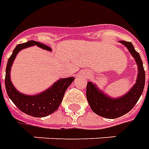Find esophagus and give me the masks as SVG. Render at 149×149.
Listing matches in <instances>:
<instances>
[{
    "label": "esophagus",
    "mask_w": 149,
    "mask_h": 149,
    "mask_svg": "<svg viewBox=\"0 0 149 149\" xmlns=\"http://www.w3.org/2000/svg\"><path fill=\"white\" fill-rule=\"evenodd\" d=\"M84 75H85L84 74V72H82V76H84Z\"/></svg>",
    "instance_id": "obj_1"
}]
</instances>
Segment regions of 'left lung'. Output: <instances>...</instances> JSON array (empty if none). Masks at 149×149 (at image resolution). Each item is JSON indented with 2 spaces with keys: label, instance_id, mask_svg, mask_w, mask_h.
Segmentation results:
<instances>
[{
  "label": "left lung",
  "instance_id": "left-lung-1",
  "mask_svg": "<svg viewBox=\"0 0 149 149\" xmlns=\"http://www.w3.org/2000/svg\"><path fill=\"white\" fill-rule=\"evenodd\" d=\"M119 42L127 48L136 61L137 65L136 83L125 95L117 98L111 97L104 93L95 84L91 82H88L86 89L87 100L93 112L100 116L110 119L119 118L130 111L139 100L145 88V72L141 56L135 50L130 42L119 41Z\"/></svg>",
  "mask_w": 149,
  "mask_h": 149
}]
</instances>
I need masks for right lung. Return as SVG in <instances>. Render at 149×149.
<instances>
[{
	"instance_id": "add662e5",
	"label": "right lung",
	"mask_w": 149,
	"mask_h": 149,
	"mask_svg": "<svg viewBox=\"0 0 149 149\" xmlns=\"http://www.w3.org/2000/svg\"><path fill=\"white\" fill-rule=\"evenodd\" d=\"M37 46L47 51H52L48 46L35 41H28L25 43L19 44L14 49L13 54L11 55L8 61L6 71H5V88L8 97L13 103L18 107L22 112L28 114L30 116L36 118H42L48 116L57 111L63 100L66 89L72 82L75 80L73 77L67 78H61L53 84L49 88L42 91L38 94L26 95L21 93L14 87L11 81L10 72L11 69L16 58V55L22 49L27 47ZM1 85V79H0Z\"/></svg>"
}]
</instances>
